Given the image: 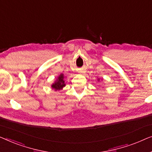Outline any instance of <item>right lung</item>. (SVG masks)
<instances>
[{
	"mask_svg": "<svg viewBox=\"0 0 152 152\" xmlns=\"http://www.w3.org/2000/svg\"><path fill=\"white\" fill-rule=\"evenodd\" d=\"M65 86V81H64L63 74L60 75L57 81H56L54 84L52 85V88L54 89L55 90H60V89H63V87Z\"/></svg>",
	"mask_w": 152,
	"mask_h": 152,
	"instance_id": "obj_1",
	"label": "right lung"
}]
</instances>
